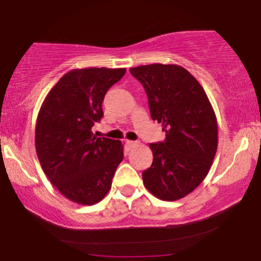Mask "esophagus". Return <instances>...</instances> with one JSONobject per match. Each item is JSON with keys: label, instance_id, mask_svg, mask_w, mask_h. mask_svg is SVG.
<instances>
[{"label": "esophagus", "instance_id": "1", "mask_svg": "<svg viewBox=\"0 0 261 261\" xmlns=\"http://www.w3.org/2000/svg\"><path fill=\"white\" fill-rule=\"evenodd\" d=\"M138 141H133V140H127V141H126V145H127L128 147H130V149H131V147H135L136 145H138Z\"/></svg>", "mask_w": 261, "mask_h": 261}]
</instances>
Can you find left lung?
I'll list each match as a JSON object with an SVG mask.
<instances>
[{
	"mask_svg": "<svg viewBox=\"0 0 261 261\" xmlns=\"http://www.w3.org/2000/svg\"><path fill=\"white\" fill-rule=\"evenodd\" d=\"M130 73L145 89L152 120L162 123L165 140L150 144L152 164L143 172L144 186L164 201L193 192L208 174L217 150V120L206 92L183 67L149 64Z\"/></svg>",
	"mask_w": 261,
	"mask_h": 261,
	"instance_id": "1",
	"label": "left lung"
}]
</instances>
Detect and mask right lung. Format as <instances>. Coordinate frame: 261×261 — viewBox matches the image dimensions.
<instances>
[{"label":"right lung","mask_w":261,"mask_h":261,"mask_svg":"<svg viewBox=\"0 0 261 261\" xmlns=\"http://www.w3.org/2000/svg\"><path fill=\"white\" fill-rule=\"evenodd\" d=\"M125 73V68L70 70L53 87L39 111V162L53 186L75 203L101 201L123 159L121 141L98 138L92 127L103 116L105 94Z\"/></svg>","instance_id":"right-lung-1"}]
</instances>
